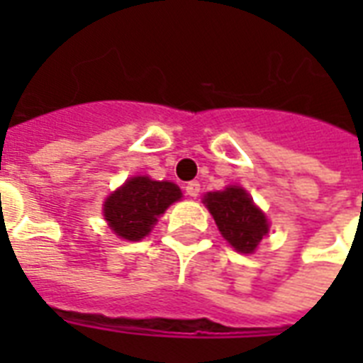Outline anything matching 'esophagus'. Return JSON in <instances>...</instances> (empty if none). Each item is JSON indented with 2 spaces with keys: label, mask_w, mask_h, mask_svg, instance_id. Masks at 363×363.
<instances>
[{
  "label": "esophagus",
  "mask_w": 363,
  "mask_h": 363,
  "mask_svg": "<svg viewBox=\"0 0 363 363\" xmlns=\"http://www.w3.org/2000/svg\"><path fill=\"white\" fill-rule=\"evenodd\" d=\"M184 190H186V194L190 196V198H198L199 196V182L198 181H190L184 186Z\"/></svg>",
  "instance_id": "34e87169"
}]
</instances>
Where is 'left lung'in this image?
<instances>
[{
  "label": "left lung",
  "instance_id": "left-lung-1",
  "mask_svg": "<svg viewBox=\"0 0 363 363\" xmlns=\"http://www.w3.org/2000/svg\"><path fill=\"white\" fill-rule=\"evenodd\" d=\"M203 203L211 211L224 239L238 252H254L267 233V218L242 188L230 186L222 192H209Z\"/></svg>",
  "mask_w": 363,
  "mask_h": 363
}]
</instances>
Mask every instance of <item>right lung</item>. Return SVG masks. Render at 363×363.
Returning <instances> with one entry per match:
<instances>
[{
	"label": "right lung",
	"instance_id": "right-lung-1",
	"mask_svg": "<svg viewBox=\"0 0 363 363\" xmlns=\"http://www.w3.org/2000/svg\"><path fill=\"white\" fill-rule=\"evenodd\" d=\"M182 198L181 188L167 181L133 177L105 201L104 215L111 230L128 241H141L160 215Z\"/></svg>",
	"mask_w": 363,
	"mask_h": 363
}]
</instances>
